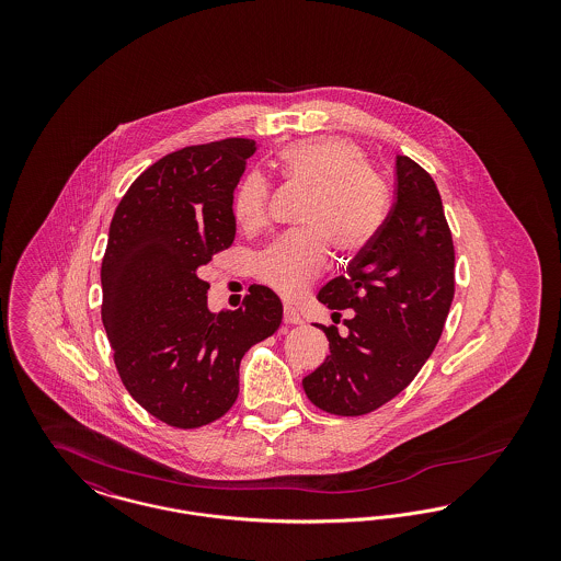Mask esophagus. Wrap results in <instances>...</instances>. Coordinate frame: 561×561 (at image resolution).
I'll use <instances>...</instances> for the list:
<instances>
[{"instance_id":"1","label":"esophagus","mask_w":561,"mask_h":561,"mask_svg":"<svg viewBox=\"0 0 561 561\" xmlns=\"http://www.w3.org/2000/svg\"><path fill=\"white\" fill-rule=\"evenodd\" d=\"M284 323H288V325H294V323H302V318L298 316V311L290 307V305H286L284 307Z\"/></svg>"}]
</instances>
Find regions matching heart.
Returning <instances> with one entry per match:
<instances>
[{
    "label": "heart",
    "instance_id": "b5f03b06",
    "mask_svg": "<svg viewBox=\"0 0 561 561\" xmlns=\"http://www.w3.org/2000/svg\"><path fill=\"white\" fill-rule=\"evenodd\" d=\"M284 179L311 195L302 210V231L268 243L254 259V275L275 293H302L328 261V241L343 256L364 252L378 236L389 195L364 151L341 136H316L282 149ZM271 185L261 172L241 179L233 197L236 220L245 229L267 220Z\"/></svg>",
    "mask_w": 561,
    "mask_h": 561
}]
</instances>
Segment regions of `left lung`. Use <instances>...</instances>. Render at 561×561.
<instances>
[{"instance_id":"1","label":"left lung","mask_w":561,"mask_h":561,"mask_svg":"<svg viewBox=\"0 0 561 561\" xmlns=\"http://www.w3.org/2000/svg\"><path fill=\"white\" fill-rule=\"evenodd\" d=\"M396 204L373 243L318 300L345 320L347 334L318 325L330 355L302 378L311 403L362 416L401 393L437 345L454 298V243L439 191L416 161L396 158Z\"/></svg>"}]
</instances>
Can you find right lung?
<instances>
[{
    "label": "right lung",
    "mask_w": 561,
    "mask_h": 561,
    "mask_svg": "<svg viewBox=\"0 0 561 561\" xmlns=\"http://www.w3.org/2000/svg\"><path fill=\"white\" fill-rule=\"evenodd\" d=\"M259 145L225 138L149 165L122 197L101 267L103 325L122 382L161 423L195 428L240 393V362L282 323V300L250 286L213 313L197 273L236 240L233 191Z\"/></svg>",
    "instance_id": "add662e5"
}]
</instances>
